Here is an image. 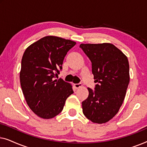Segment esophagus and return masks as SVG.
<instances>
[{
    "mask_svg": "<svg viewBox=\"0 0 147 147\" xmlns=\"http://www.w3.org/2000/svg\"><path fill=\"white\" fill-rule=\"evenodd\" d=\"M74 86H75L76 88H79L82 86V83H79V84H74Z\"/></svg>",
    "mask_w": 147,
    "mask_h": 147,
    "instance_id": "esophagus-1",
    "label": "esophagus"
}]
</instances>
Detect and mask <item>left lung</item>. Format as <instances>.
Returning <instances> with one entry per match:
<instances>
[{
	"mask_svg": "<svg viewBox=\"0 0 147 147\" xmlns=\"http://www.w3.org/2000/svg\"><path fill=\"white\" fill-rule=\"evenodd\" d=\"M92 62L93 91L82 102L83 113L94 123H106L118 113L125 98L130 82L129 63L126 56L113 44L80 45Z\"/></svg>",
	"mask_w": 147,
	"mask_h": 147,
	"instance_id": "obj_1",
	"label": "left lung"
}]
</instances>
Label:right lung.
Masks as SVG:
<instances>
[{"label":"right lung","mask_w":147,"mask_h":147,"mask_svg":"<svg viewBox=\"0 0 147 147\" xmlns=\"http://www.w3.org/2000/svg\"><path fill=\"white\" fill-rule=\"evenodd\" d=\"M76 42L46 36L29 45L21 60L20 82L25 100L39 117L50 119L63 110L74 93L71 84L55 80L66 54Z\"/></svg>","instance_id":"add662e5"}]
</instances>
